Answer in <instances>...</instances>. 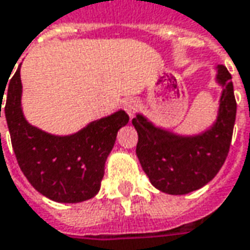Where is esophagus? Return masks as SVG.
Instances as JSON below:
<instances>
[{"label":"esophagus","mask_w":250,"mask_h":250,"mask_svg":"<svg viewBox=\"0 0 250 250\" xmlns=\"http://www.w3.org/2000/svg\"><path fill=\"white\" fill-rule=\"evenodd\" d=\"M123 108H125V112L130 115V118H132L135 111L138 109V101L134 100V99H128V100H125L123 103Z\"/></svg>","instance_id":"esophagus-1"}]
</instances>
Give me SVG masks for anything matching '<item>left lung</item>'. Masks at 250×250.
Returning <instances> with one entry per match:
<instances>
[{
	"label": "left lung",
	"mask_w": 250,
	"mask_h": 250,
	"mask_svg": "<svg viewBox=\"0 0 250 250\" xmlns=\"http://www.w3.org/2000/svg\"><path fill=\"white\" fill-rule=\"evenodd\" d=\"M216 83L222 85L214 125L198 135H177L155 127L138 113L132 125L138 132L137 155L150 183L169 195H186L214 179L228 157L237 103L231 74L216 66Z\"/></svg>",
	"instance_id": "obj_1"
}]
</instances>
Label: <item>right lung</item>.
<instances>
[{"mask_svg": "<svg viewBox=\"0 0 250 250\" xmlns=\"http://www.w3.org/2000/svg\"><path fill=\"white\" fill-rule=\"evenodd\" d=\"M6 88L5 118L12 146L31 186L58 203H80L93 198L100 191L107 157L118 131L128 123V115L120 109L89 123L76 134L52 135L24 118L20 66Z\"/></svg>", "mask_w": 250, "mask_h": 250, "instance_id": "1", "label": "right lung"}]
</instances>
